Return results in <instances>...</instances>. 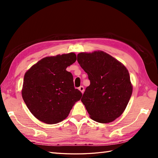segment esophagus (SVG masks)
Listing matches in <instances>:
<instances>
[{
	"label": "esophagus",
	"mask_w": 158,
	"mask_h": 158,
	"mask_svg": "<svg viewBox=\"0 0 158 158\" xmlns=\"http://www.w3.org/2000/svg\"><path fill=\"white\" fill-rule=\"evenodd\" d=\"M78 89H79V90H80V92H82V94L84 93V88L83 85H81V86H80V87L78 88Z\"/></svg>",
	"instance_id": "34e87169"
}]
</instances>
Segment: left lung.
Masks as SVG:
<instances>
[{"label": "left lung", "mask_w": 158, "mask_h": 158, "mask_svg": "<svg viewBox=\"0 0 158 158\" xmlns=\"http://www.w3.org/2000/svg\"><path fill=\"white\" fill-rule=\"evenodd\" d=\"M77 60L90 81L81 99L90 117L101 123L115 120L125 111L132 92L128 70L103 51L80 52Z\"/></svg>", "instance_id": "obj_1"}]
</instances>
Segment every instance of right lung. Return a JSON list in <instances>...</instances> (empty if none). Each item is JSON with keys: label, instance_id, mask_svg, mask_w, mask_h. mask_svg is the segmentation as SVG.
Listing matches in <instances>:
<instances>
[{"label": "right lung", "instance_id": "right-lung-1", "mask_svg": "<svg viewBox=\"0 0 158 158\" xmlns=\"http://www.w3.org/2000/svg\"><path fill=\"white\" fill-rule=\"evenodd\" d=\"M76 60L74 52L42 59L28 70L22 95L27 108L38 120L56 124L68 117L82 97L75 89L73 76L66 70Z\"/></svg>", "mask_w": 158, "mask_h": 158}]
</instances>
